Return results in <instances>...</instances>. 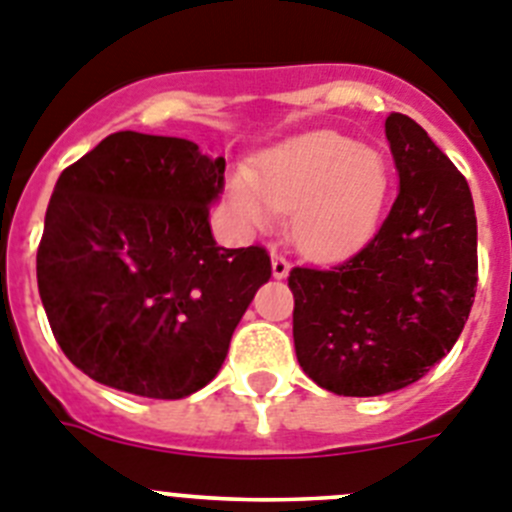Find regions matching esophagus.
I'll return each instance as SVG.
<instances>
[{"instance_id":"obj_1","label":"esophagus","mask_w":512,"mask_h":512,"mask_svg":"<svg viewBox=\"0 0 512 512\" xmlns=\"http://www.w3.org/2000/svg\"><path fill=\"white\" fill-rule=\"evenodd\" d=\"M270 265H273V278L283 280L285 275L290 273V262L285 260L283 255H275V252H273V257H270Z\"/></svg>"}]
</instances>
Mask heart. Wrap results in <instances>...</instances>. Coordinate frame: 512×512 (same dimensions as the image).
Segmentation results:
<instances>
[{"mask_svg":"<svg viewBox=\"0 0 512 512\" xmlns=\"http://www.w3.org/2000/svg\"><path fill=\"white\" fill-rule=\"evenodd\" d=\"M390 165L375 147L336 132H311L270 147L255 168L224 181L229 214L245 229H270L288 216L303 257L336 262L375 237L390 199Z\"/></svg>","mask_w":512,"mask_h":512,"instance_id":"obj_1","label":"heart"}]
</instances>
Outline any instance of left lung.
<instances>
[{
    "mask_svg": "<svg viewBox=\"0 0 512 512\" xmlns=\"http://www.w3.org/2000/svg\"><path fill=\"white\" fill-rule=\"evenodd\" d=\"M400 191L365 250L331 270L293 267V342L319 388L372 398L446 357L477 288V216L464 176L421 124L385 119Z\"/></svg>",
    "mask_w": 512,
    "mask_h": 512,
    "instance_id": "1",
    "label": "left lung"
}]
</instances>
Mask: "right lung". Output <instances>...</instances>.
Instances as JSON below:
<instances>
[{"label": "right lung", "mask_w": 512, "mask_h": 512, "mask_svg": "<svg viewBox=\"0 0 512 512\" xmlns=\"http://www.w3.org/2000/svg\"><path fill=\"white\" fill-rule=\"evenodd\" d=\"M224 158L114 132L66 168L45 211L38 290L55 342L91 380L178 400L209 385L260 285L262 247L216 245Z\"/></svg>", "instance_id": "right-lung-1"}]
</instances>
